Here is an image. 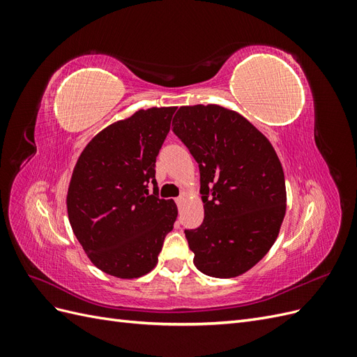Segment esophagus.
Masks as SVG:
<instances>
[{
	"label": "esophagus",
	"instance_id": "obj_1",
	"mask_svg": "<svg viewBox=\"0 0 357 357\" xmlns=\"http://www.w3.org/2000/svg\"><path fill=\"white\" fill-rule=\"evenodd\" d=\"M183 202H185V197H183V195L178 197V198H176V204L178 205V207H180V205H181Z\"/></svg>",
	"mask_w": 357,
	"mask_h": 357
}]
</instances>
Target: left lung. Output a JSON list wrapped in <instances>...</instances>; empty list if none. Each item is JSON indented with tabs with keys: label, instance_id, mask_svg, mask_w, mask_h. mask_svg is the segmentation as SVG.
I'll return each instance as SVG.
<instances>
[{
	"label": "left lung",
	"instance_id": "8db88e82",
	"mask_svg": "<svg viewBox=\"0 0 357 357\" xmlns=\"http://www.w3.org/2000/svg\"><path fill=\"white\" fill-rule=\"evenodd\" d=\"M172 126L199 167L204 220L185 231L193 264L210 277L241 275L273 247L286 214L275 150L247 119L220 105L180 107Z\"/></svg>",
	"mask_w": 357,
	"mask_h": 357
}]
</instances>
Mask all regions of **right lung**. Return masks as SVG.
<instances>
[{
    "mask_svg": "<svg viewBox=\"0 0 357 357\" xmlns=\"http://www.w3.org/2000/svg\"><path fill=\"white\" fill-rule=\"evenodd\" d=\"M176 109L138 110L107 126L74 167L68 219L92 264L107 274L137 278L152 271L174 228L177 205L159 198L155 168Z\"/></svg>",
    "mask_w": 357,
    "mask_h": 357,
    "instance_id": "1",
    "label": "right lung"
}]
</instances>
